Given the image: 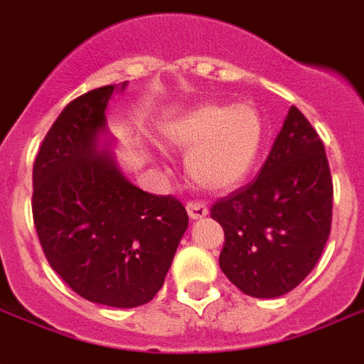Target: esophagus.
I'll use <instances>...</instances> for the list:
<instances>
[{
  "mask_svg": "<svg viewBox=\"0 0 364 364\" xmlns=\"http://www.w3.org/2000/svg\"><path fill=\"white\" fill-rule=\"evenodd\" d=\"M187 213L188 217L192 218V220H200V218L208 217L209 209L203 205V203H198V202H191L187 205Z\"/></svg>",
  "mask_w": 364,
  "mask_h": 364,
  "instance_id": "obj_1",
  "label": "esophagus"
}]
</instances>
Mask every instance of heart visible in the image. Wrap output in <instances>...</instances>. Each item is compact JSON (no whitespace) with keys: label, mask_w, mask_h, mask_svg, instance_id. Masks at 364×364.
Returning a JSON list of instances; mask_svg holds the SVG:
<instances>
[{"label":"heart","mask_w":364,"mask_h":364,"mask_svg":"<svg viewBox=\"0 0 364 364\" xmlns=\"http://www.w3.org/2000/svg\"><path fill=\"white\" fill-rule=\"evenodd\" d=\"M162 147L187 151L185 170L198 188L228 192L252 172L265 141V121L252 102L208 100L159 131Z\"/></svg>","instance_id":"1"}]
</instances>
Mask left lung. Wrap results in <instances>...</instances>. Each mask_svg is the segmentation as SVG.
<instances>
[{
    "label": "left lung",
    "mask_w": 364,
    "mask_h": 364,
    "mask_svg": "<svg viewBox=\"0 0 364 364\" xmlns=\"http://www.w3.org/2000/svg\"><path fill=\"white\" fill-rule=\"evenodd\" d=\"M331 215L326 147L291 106L256 179L211 208L226 237L218 258L223 273L250 297L288 294L318 264Z\"/></svg>",
    "instance_id": "left-lung-1"
}]
</instances>
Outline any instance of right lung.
I'll list each match as a JSON object with an SVG mask.
<instances>
[{"mask_svg": "<svg viewBox=\"0 0 364 364\" xmlns=\"http://www.w3.org/2000/svg\"><path fill=\"white\" fill-rule=\"evenodd\" d=\"M127 82L102 85L59 114L33 164V220L44 256L84 299L146 305L164 284L188 215L121 172L106 108Z\"/></svg>", "mask_w": 364, "mask_h": 364, "instance_id": "add662e5", "label": "right lung"}]
</instances>
